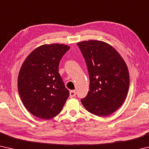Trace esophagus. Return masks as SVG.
Listing matches in <instances>:
<instances>
[{
	"label": "esophagus",
	"mask_w": 149,
	"mask_h": 149,
	"mask_svg": "<svg viewBox=\"0 0 149 149\" xmlns=\"http://www.w3.org/2000/svg\"><path fill=\"white\" fill-rule=\"evenodd\" d=\"M76 95V92H75V91L74 90H72L70 91V98H72L74 97Z\"/></svg>",
	"instance_id": "34e87169"
}]
</instances>
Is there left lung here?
Returning a JSON list of instances; mask_svg holds the SVG:
<instances>
[{"instance_id": "obj_1", "label": "left lung", "mask_w": 149, "mask_h": 149, "mask_svg": "<svg viewBox=\"0 0 149 149\" xmlns=\"http://www.w3.org/2000/svg\"><path fill=\"white\" fill-rule=\"evenodd\" d=\"M89 75V91L81 100L88 112L107 116L122 105L130 87L125 62L114 47L97 40L77 42Z\"/></svg>"}]
</instances>
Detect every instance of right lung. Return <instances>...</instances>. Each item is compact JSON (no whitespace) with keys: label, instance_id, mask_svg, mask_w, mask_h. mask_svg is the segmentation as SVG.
Returning <instances> with one entry per match:
<instances>
[{"label":"right lung","instance_id":"obj_1","mask_svg":"<svg viewBox=\"0 0 149 149\" xmlns=\"http://www.w3.org/2000/svg\"><path fill=\"white\" fill-rule=\"evenodd\" d=\"M70 49L63 44L41 45L28 55L20 68L17 78L20 98L26 109L40 119L56 116L69 97L58 66Z\"/></svg>","mask_w":149,"mask_h":149}]
</instances>
